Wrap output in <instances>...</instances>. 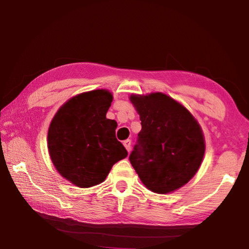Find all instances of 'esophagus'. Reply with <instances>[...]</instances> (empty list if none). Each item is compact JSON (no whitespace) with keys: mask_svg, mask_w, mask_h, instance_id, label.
<instances>
[{"mask_svg":"<svg viewBox=\"0 0 249 249\" xmlns=\"http://www.w3.org/2000/svg\"><path fill=\"white\" fill-rule=\"evenodd\" d=\"M124 146H125V148L127 149V151H129L130 150V146H132V141L130 140H126V141H124Z\"/></svg>","mask_w":249,"mask_h":249,"instance_id":"1","label":"esophagus"}]
</instances>
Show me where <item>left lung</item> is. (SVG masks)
Returning <instances> with one entry per match:
<instances>
[{
  "label": "left lung",
  "mask_w": 249,
  "mask_h": 249,
  "mask_svg": "<svg viewBox=\"0 0 249 249\" xmlns=\"http://www.w3.org/2000/svg\"><path fill=\"white\" fill-rule=\"evenodd\" d=\"M130 101L142 121L130 163L149 190L160 195L177 190L201 166L205 145L200 125L163 93L130 95Z\"/></svg>",
  "instance_id": "8db88e82"
}]
</instances>
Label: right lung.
I'll list each match as a JSON object with an SVG mask.
<instances>
[{
    "label": "right lung",
    "instance_id": "obj_1",
    "mask_svg": "<svg viewBox=\"0 0 249 249\" xmlns=\"http://www.w3.org/2000/svg\"><path fill=\"white\" fill-rule=\"evenodd\" d=\"M113 96L94 90L59 108L48 130L50 158L64 178L80 188L103 182L114 163L127 156L117 141V123L107 119Z\"/></svg>",
    "mask_w": 249,
    "mask_h": 249
}]
</instances>
